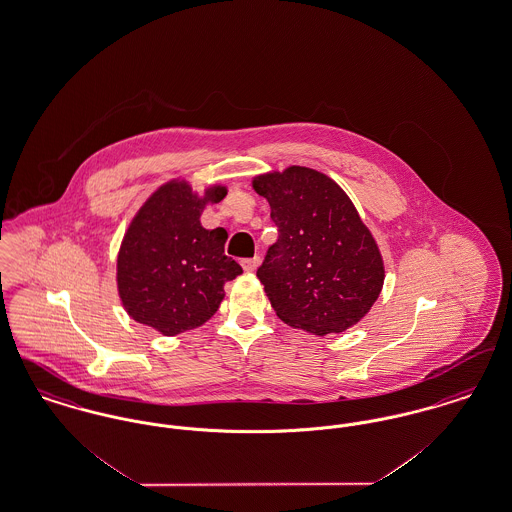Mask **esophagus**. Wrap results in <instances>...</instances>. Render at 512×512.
Here are the masks:
<instances>
[{
  "label": "esophagus",
  "instance_id": "obj_1",
  "mask_svg": "<svg viewBox=\"0 0 512 512\" xmlns=\"http://www.w3.org/2000/svg\"><path fill=\"white\" fill-rule=\"evenodd\" d=\"M259 263H261V257H251V259H244L242 261V267H244L245 272H253V270H257L259 267Z\"/></svg>",
  "mask_w": 512,
  "mask_h": 512
}]
</instances>
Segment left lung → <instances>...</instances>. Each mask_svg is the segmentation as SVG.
Listing matches in <instances>:
<instances>
[{"instance_id":"1","label":"left lung","mask_w":512,"mask_h":512,"mask_svg":"<svg viewBox=\"0 0 512 512\" xmlns=\"http://www.w3.org/2000/svg\"><path fill=\"white\" fill-rule=\"evenodd\" d=\"M251 184L278 226L257 270L278 318L315 336L355 326L376 303L386 270L349 195L330 176L299 165Z\"/></svg>"}]
</instances>
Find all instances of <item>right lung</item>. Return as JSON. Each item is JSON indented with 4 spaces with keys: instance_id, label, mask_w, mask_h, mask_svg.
Instances as JSON below:
<instances>
[{
    "instance_id": "right-lung-1",
    "label": "right lung",
    "mask_w": 512,
    "mask_h": 512,
    "mask_svg": "<svg viewBox=\"0 0 512 512\" xmlns=\"http://www.w3.org/2000/svg\"><path fill=\"white\" fill-rule=\"evenodd\" d=\"M226 194L222 184L197 194L188 180L174 178L130 220L117 255V290L136 322L176 336L219 311L224 284L240 276L242 267L224 255L226 230H207L199 219Z\"/></svg>"
}]
</instances>
